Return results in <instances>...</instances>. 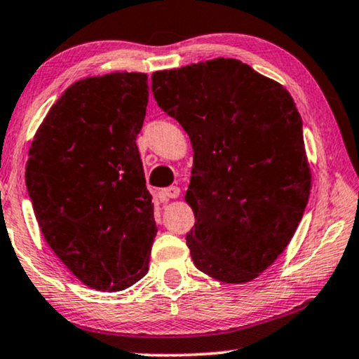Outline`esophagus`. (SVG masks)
Instances as JSON below:
<instances>
[{"label": "esophagus", "mask_w": 359, "mask_h": 359, "mask_svg": "<svg viewBox=\"0 0 359 359\" xmlns=\"http://www.w3.org/2000/svg\"><path fill=\"white\" fill-rule=\"evenodd\" d=\"M180 196V187L176 186H170V187H165L161 192H158V197H161V201H168V198H176Z\"/></svg>", "instance_id": "obj_1"}]
</instances>
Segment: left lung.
I'll return each mask as SVG.
<instances>
[{"instance_id":"left-lung-1","label":"left lung","mask_w":359,"mask_h":359,"mask_svg":"<svg viewBox=\"0 0 359 359\" xmlns=\"http://www.w3.org/2000/svg\"><path fill=\"white\" fill-rule=\"evenodd\" d=\"M152 91L194 149L184 196L196 217L192 262L219 283H250L289 245L310 197L294 99L231 57L154 72Z\"/></svg>"}]
</instances>
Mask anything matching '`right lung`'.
Wrapping results in <instances>:
<instances>
[{"mask_svg": "<svg viewBox=\"0 0 359 359\" xmlns=\"http://www.w3.org/2000/svg\"><path fill=\"white\" fill-rule=\"evenodd\" d=\"M147 101L141 72L75 81L29 149L25 183L41 234L95 290L128 289L149 271L157 226L136 146Z\"/></svg>", "mask_w": 359, "mask_h": 359, "instance_id": "obj_1", "label": "right lung"}]
</instances>
